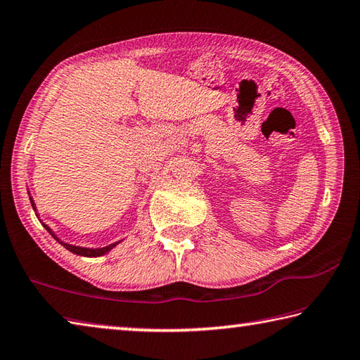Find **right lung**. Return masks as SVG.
<instances>
[{
	"mask_svg": "<svg viewBox=\"0 0 360 360\" xmlns=\"http://www.w3.org/2000/svg\"><path fill=\"white\" fill-rule=\"evenodd\" d=\"M31 205H33V209H34V204H33V200H31ZM44 228H46L50 234L53 236V238L56 242H60L58 240V237H55V234L52 231H50L46 224H44ZM63 247H65L66 250H69L71 251V253H74V255H79V256H88V257H96V256H103V255H105L107 251H110L113 247H115V245L118 243H112V245H109V247H104V248H96V250H90V248H82V247H74V245H68V243H65V242H60Z\"/></svg>",
	"mask_w": 360,
	"mask_h": 360,
	"instance_id": "1",
	"label": "right lung"
}]
</instances>
